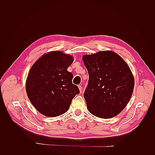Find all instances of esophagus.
Masks as SVG:
<instances>
[{"instance_id": "esophagus-1", "label": "esophagus", "mask_w": 155, "mask_h": 155, "mask_svg": "<svg viewBox=\"0 0 155 155\" xmlns=\"http://www.w3.org/2000/svg\"><path fill=\"white\" fill-rule=\"evenodd\" d=\"M78 87H79V91H80V93H81L82 92V89H83L82 86L81 85H78Z\"/></svg>"}]
</instances>
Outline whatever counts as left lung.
I'll return each mask as SVG.
<instances>
[{
    "label": "left lung",
    "instance_id": "obj_1",
    "mask_svg": "<svg viewBox=\"0 0 155 155\" xmlns=\"http://www.w3.org/2000/svg\"><path fill=\"white\" fill-rule=\"evenodd\" d=\"M89 79L84 92L88 110L101 118H110L122 110L132 96L133 74L125 61L112 51L83 57Z\"/></svg>",
    "mask_w": 155,
    "mask_h": 155
}]
</instances>
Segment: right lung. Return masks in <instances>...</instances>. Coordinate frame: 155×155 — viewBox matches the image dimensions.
<instances>
[{
    "instance_id": "obj_1",
    "label": "right lung",
    "mask_w": 155,
    "mask_h": 155,
    "mask_svg": "<svg viewBox=\"0 0 155 155\" xmlns=\"http://www.w3.org/2000/svg\"><path fill=\"white\" fill-rule=\"evenodd\" d=\"M73 62L71 55L60 51L43 55L33 64L28 75L26 89L32 105L41 114L55 117L66 112L73 98L79 94L67 71Z\"/></svg>"
}]
</instances>
